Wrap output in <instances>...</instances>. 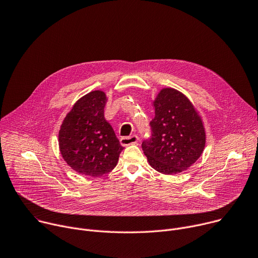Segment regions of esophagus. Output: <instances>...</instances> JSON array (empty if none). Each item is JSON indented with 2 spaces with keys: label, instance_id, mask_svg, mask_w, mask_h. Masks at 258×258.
<instances>
[{
  "label": "esophagus",
  "instance_id": "esophagus-1",
  "mask_svg": "<svg viewBox=\"0 0 258 258\" xmlns=\"http://www.w3.org/2000/svg\"><path fill=\"white\" fill-rule=\"evenodd\" d=\"M139 142V137L137 135H133L131 137H122L120 139V144L124 147L128 146V145H134L137 144Z\"/></svg>",
  "mask_w": 258,
  "mask_h": 258
}]
</instances>
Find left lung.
<instances>
[{
	"label": "left lung",
	"instance_id": "left-lung-1",
	"mask_svg": "<svg viewBox=\"0 0 258 258\" xmlns=\"http://www.w3.org/2000/svg\"><path fill=\"white\" fill-rule=\"evenodd\" d=\"M151 138L142 143L144 154L155 170L175 174L187 170L203 153L206 134L191 101L177 90L162 89L153 102Z\"/></svg>",
	"mask_w": 258,
	"mask_h": 258
}]
</instances>
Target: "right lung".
Listing matches in <instances>:
<instances>
[{
  "mask_svg": "<svg viewBox=\"0 0 258 258\" xmlns=\"http://www.w3.org/2000/svg\"><path fill=\"white\" fill-rule=\"evenodd\" d=\"M107 97L93 91L73 105L59 131V148L66 163L93 177L111 171L123 147L104 117Z\"/></svg>",
  "mask_w": 258,
  "mask_h": 258,
  "instance_id": "1",
  "label": "right lung"
}]
</instances>
